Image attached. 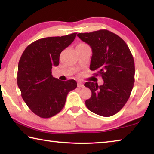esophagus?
Returning a JSON list of instances; mask_svg holds the SVG:
<instances>
[{"instance_id": "34e87169", "label": "esophagus", "mask_w": 154, "mask_h": 154, "mask_svg": "<svg viewBox=\"0 0 154 154\" xmlns=\"http://www.w3.org/2000/svg\"><path fill=\"white\" fill-rule=\"evenodd\" d=\"M77 87L78 88H83L84 87V85H83V83L81 82H78L77 83Z\"/></svg>"}]
</instances>
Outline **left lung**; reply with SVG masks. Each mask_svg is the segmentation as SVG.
I'll return each mask as SVG.
<instances>
[{
	"instance_id": "obj_1",
	"label": "left lung",
	"mask_w": 154,
	"mask_h": 154,
	"mask_svg": "<svg viewBox=\"0 0 154 154\" xmlns=\"http://www.w3.org/2000/svg\"><path fill=\"white\" fill-rule=\"evenodd\" d=\"M81 40L92 48L90 69L98 71L104 83L88 82L84 85L92 92L85 100L87 108L104 117L116 114L128 100L134 83V62L125 41L107 30L79 33Z\"/></svg>"
}]
</instances>
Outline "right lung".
Masks as SVG:
<instances>
[{
	"label": "right lung",
	"instance_id": "obj_1",
	"mask_svg": "<svg viewBox=\"0 0 154 154\" xmlns=\"http://www.w3.org/2000/svg\"><path fill=\"white\" fill-rule=\"evenodd\" d=\"M77 33L38 39L23 52L18 64L17 85L23 100L36 116L49 118L63 109L70 91L77 88L74 79L60 81L51 75L59 64L61 52L71 45Z\"/></svg>",
	"mask_w": 154,
	"mask_h": 154
}]
</instances>
